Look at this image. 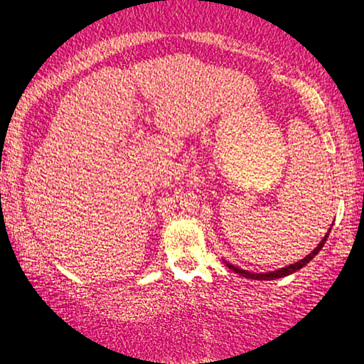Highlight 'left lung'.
Instances as JSON below:
<instances>
[{
    "instance_id": "left-lung-1",
    "label": "left lung",
    "mask_w": 364,
    "mask_h": 364,
    "mask_svg": "<svg viewBox=\"0 0 364 364\" xmlns=\"http://www.w3.org/2000/svg\"><path fill=\"white\" fill-rule=\"evenodd\" d=\"M329 232H331V228H329V231L326 232V236L323 237V241L316 245V249H313V250H311V254H308L305 258H301V260L295 262V263H292V264H289V267L279 268V269H274V271H268V273H250V271H247V269H242V268H237V267H234V264L228 263V262H225V263H226V267H228V268H230V269H232V271H234V273L241 274L242 278H247V279H257V281H271V279H279V278H284V276L292 274V273H295V271H299L300 268H304L306 263H310V262L313 260V258H315V257L318 255V252L323 249L324 242L328 241V236H329Z\"/></svg>"
}]
</instances>
